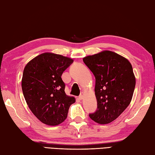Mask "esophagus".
Segmentation results:
<instances>
[{
    "instance_id": "obj_1",
    "label": "esophagus",
    "mask_w": 155,
    "mask_h": 155,
    "mask_svg": "<svg viewBox=\"0 0 155 155\" xmlns=\"http://www.w3.org/2000/svg\"><path fill=\"white\" fill-rule=\"evenodd\" d=\"M83 95H84V93H81V95L78 96V99H79L80 100H81V99H83Z\"/></svg>"
}]
</instances>
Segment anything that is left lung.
<instances>
[{"label":"left lung","mask_w":155,"mask_h":155,"mask_svg":"<svg viewBox=\"0 0 155 155\" xmlns=\"http://www.w3.org/2000/svg\"><path fill=\"white\" fill-rule=\"evenodd\" d=\"M83 60L95 77L97 108L89 117L100 124L113 122L131 102L136 85L132 64L124 57L107 50Z\"/></svg>","instance_id":"left-lung-1"}]
</instances>
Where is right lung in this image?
Segmentation results:
<instances>
[{"mask_svg": "<svg viewBox=\"0 0 155 155\" xmlns=\"http://www.w3.org/2000/svg\"><path fill=\"white\" fill-rule=\"evenodd\" d=\"M73 62L68 57L44 53L27 64L21 87L30 110L42 123L57 126L67 117L75 98L66 95L61 76Z\"/></svg>", "mask_w": 155, "mask_h": 155, "instance_id": "right-lung-1", "label": "right lung"}]
</instances>
